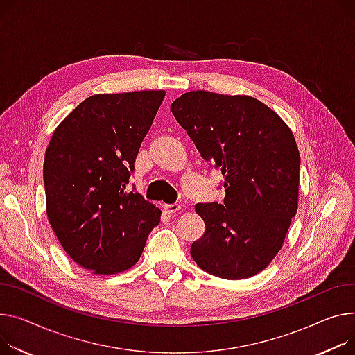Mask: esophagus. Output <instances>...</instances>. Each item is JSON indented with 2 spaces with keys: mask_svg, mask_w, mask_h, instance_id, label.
I'll return each instance as SVG.
<instances>
[{
  "mask_svg": "<svg viewBox=\"0 0 355 355\" xmlns=\"http://www.w3.org/2000/svg\"><path fill=\"white\" fill-rule=\"evenodd\" d=\"M164 211H167L168 214H175V212H178L181 209V205L180 204H164Z\"/></svg>",
  "mask_w": 355,
  "mask_h": 355,
  "instance_id": "34e87169",
  "label": "esophagus"
}]
</instances>
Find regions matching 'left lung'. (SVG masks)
<instances>
[{
	"label": "left lung",
	"mask_w": 355,
	"mask_h": 355,
	"mask_svg": "<svg viewBox=\"0 0 355 355\" xmlns=\"http://www.w3.org/2000/svg\"><path fill=\"white\" fill-rule=\"evenodd\" d=\"M171 111L201 157L224 177V202L196 205L205 231L191 245L194 261L220 278H250L278 254L298 208L300 153L293 131L250 96L190 91Z\"/></svg>",
	"instance_id": "obj_1"
}]
</instances>
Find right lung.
I'll use <instances>...</instances> for the list:
<instances>
[{
    "mask_svg": "<svg viewBox=\"0 0 355 355\" xmlns=\"http://www.w3.org/2000/svg\"><path fill=\"white\" fill-rule=\"evenodd\" d=\"M165 91L96 94L55 128L44 159L46 216L64 251L94 274L131 268L161 211L127 193Z\"/></svg>",
    "mask_w": 355,
    "mask_h": 355,
    "instance_id": "add662e5",
    "label": "right lung"
}]
</instances>
